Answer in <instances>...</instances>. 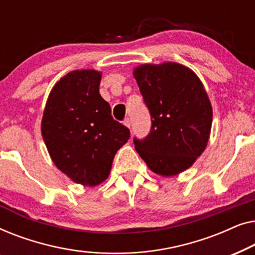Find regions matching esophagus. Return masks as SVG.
Here are the masks:
<instances>
[{
	"mask_svg": "<svg viewBox=\"0 0 255 255\" xmlns=\"http://www.w3.org/2000/svg\"><path fill=\"white\" fill-rule=\"evenodd\" d=\"M124 125H125V127H128V128H131V120H130V118H125Z\"/></svg>",
	"mask_w": 255,
	"mask_h": 255,
	"instance_id": "obj_1",
	"label": "esophagus"
}]
</instances>
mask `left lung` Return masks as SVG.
<instances>
[{"label": "left lung", "mask_w": 255, "mask_h": 255, "mask_svg": "<svg viewBox=\"0 0 255 255\" xmlns=\"http://www.w3.org/2000/svg\"><path fill=\"white\" fill-rule=\"evenodd\" d=\"M133 75L151 115L148 134L133 138L135 149L159 175L183 172L203 153L210 134L212 109L203 85L176 62L139 66Z\"/></svg>", "instance_id": "8db88e82"}]
</instances>
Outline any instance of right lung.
Masks as SVG:
<instances>
[{
    "mask_svg": "<svg viewBox=\"0 0 255 255\" xmlns=\"http://www.w3.org/2000/svg\"><path fill=\"white\" fill-rule=\"evenodd\" d=\"M101 73L74 71L48 96L41 134L55 166L76 183L94 187L109 175L115 154L130 130L111 116L100 95Z\"/></svg>",
    "mask_w": 255,
    "mask_h": 255,
    "instance_id": "right-lung-1",
    "label": "right lung"
}]
</instances>
